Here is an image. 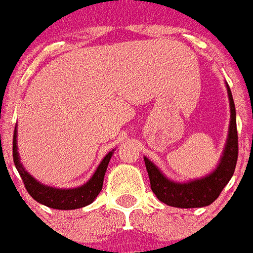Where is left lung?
Listing matches in <instances>:
<instances>
[{"mask_svg": "<svg viewBox=\"0 0 253 253\" xmlns=\"http://www.w3.org/2000/svg\"><path fill=\"white\" fill-rule=\"evenodd\" d=\"M228 98L231 106V121L225 147L220 162L212 173L203 178L193 179L189 182H175L162 174L149 158L145 157L146 170L149 173L153 193L157 198L169 207L175 208H203L208 207L216 200L225 185L229 182L236 168L239 143H237L236 108L232 98L229 85L226 84Z\"/></svg>", "mask_w": 253, "mask_h": 253, "instance_id": "obj_1", "label": "left lung"}]
</instances>
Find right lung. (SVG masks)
Wrapping results in <instances>:
<instances>
[{
	"label": "right lung",
	"mask_w": 253,
	"mask_h": 253,
	"mask_svg": "<svg viewBox=\"0 0 253 253\" xmlns=\"http://www.w3.org/2000/svg\"><path fill=\"white\" fill-rule=\"evenodd\" d=\"M114 150L110 151L100 165L98 169L95 170V173L91 178L84 185L79 188L74 189H59L46 186L39 182L37 179L32 177L27 170L24 169L18 151H17V127L14 128V135H13V161L16 165V169L21 175L22 182L27 188L28 193L36 200L37 203L42 204L45 207L53 208V209H61V211H69V209H79V208L87 207L92 203L95 198L98 197L103 186V179L104 174L107 170L108 162L111 160Z\"/></svg>",
	"instance_id": "right-lung-1"
}]
</instances>
